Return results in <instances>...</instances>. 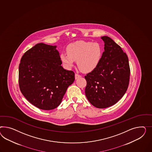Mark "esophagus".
I'll return each mask as SVG.
<instances>
[{"mask_svg":"<svg viewBox=\"0 0 152 152\" xmlns=\"http://www.w3.org/2000/svg\"><path fill=\"white\" fill-rule=\"evenodd\" d=\"M81 76L80 75L78 74H75V79H77V78L80 77Z\"/></svg>","mask_w":152,"mask_h":152,"instance_id":"34e87169","label":"esophagus"}]
</instances>
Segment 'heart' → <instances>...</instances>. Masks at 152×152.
<instances>
[{
	"label": "heart",
	"instance_id": "1",
	"mask_svg": "<svg viewBox=\"0 0 152 152\" xmlns=\"http://www.w3.org/2000/svg\"><path fill=\"white\" fill-rule=\"evenodd\" d=\"M102 48L98 42L79 41L67 48V53H63L60 58L67 67L74 65L77 61L79 69L84 72H91L99 65L102 56Z\"/></svg>",
	"mask_w": 152,
	"mask_h": 152
}]
</instances>
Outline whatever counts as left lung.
Masks as SVG:
<instances>
[{
    "mask_svg": "<svg viewBox=\"0 0 152 152\" xmlns=\"http://www.w3.org/2000/svg\"><path fill=\"white\" fill-rule=\"evenodd\" d=\"M104 51L97 67L85 76V94L94 107L104 108L117 102L125 94L129 81L128 58L111 38L101 37Z\"/></svg>",
    "mask_w": 152,
    "mask_h": 152,
    "instance_id": "1",
    "label": "left lung"
}]
</instances>
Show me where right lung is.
Wrapping results in <instances>:
<instances>
[{
    "mask_svg": "<svg viewBox=\"0 0 152 152\" xmlns=\"http://www.w3.org/2000/svg\"><path fill=\"white\" fill-rule=\"evenodd\" d=\"M56 46L39 43L25 53L19 67L22 94L43 110L58 107L68 87L75 80L72 71L63 69Z\"/></svg>",
    "mask_w": 152,
    "mask_h": 152,
    "instance_id": "obj_1",
    "label": "right lung"
}]
</instances>
